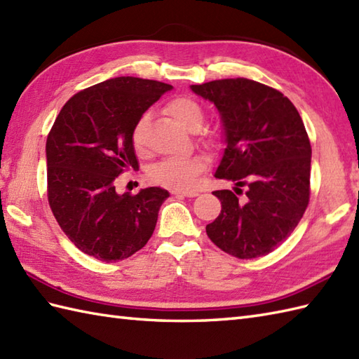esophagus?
<instances>
[{"label": "esophagus", "instance_id": "esophagus-1", "mask_svg": "<svg viewBox=\"0 0 359 359\" xmlns=\"http://www.w3.org/2000/svg\"><path fill=\"white\" fill-rule=\"evenodd\" d=\"M171 193L175 196H185V197L199 196V191H194V189H172Z\"/></svg>", "mask_w": 359, "mask_h": 359}]
</instances>
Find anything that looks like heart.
Wrapping results in <instances>:
<instances>
[{
	"instance_id": "heart-1",
	"label": "heart",
	"mask_w": 359,
	"mask_h": 359,
	"mask_svg": "<svg viewBox=\"0 0 359 359\" xmlns=\"http://www.w3.org/2000/svg\"><path fill=\"white\" fill-rule=\"evenodd\" d=\"M166 112L175 123L188 131H197L203 123L202 106L193 98L177 97L166 104ZM148 116H143L133 131V144L137 151L144 149ZM207 166V160L201 156L171 157L154 165L149 170V179L154 184L174 189H191Z\"/></svg>"
}]
</instances>
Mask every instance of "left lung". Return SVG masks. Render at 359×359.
Masks as SVG:
<instances>
[{"instance_id":"obj_1","label":"left lung","mask_w":359,"mask_h":359,"mask_svg":"<svg viewBox=\"0 0 359 359\" xmlns=\"http://www.w3.org/2000/svg\"><path fill=\"white\" fill-rule=\"evenodd\" d=\"M215 103L225 149L215 177L234 182L215 191L220 215L207 225L208 238L239 259L265 256L299 224L310 199L311 147L299 112L284 94L248 79L191 85ZM248 185L246 201L237 194Z\"/></svg>"}]
</instances>
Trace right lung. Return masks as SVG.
Masks as SVG:
<instances>
[{"label": "right lung", "instance_id": "1", "mask_svg": "<svg viewBox=\"0 0 359 359\" xmlns=\"http://www.w3.org/2000/svg\"><path fill=\"white\" fill-rule=\"evenodd\" d=\"M171 89L137 77L102 81L71 97L48 135L50 210L74 245L98 261L117 262L147 245L170 197L158 187L118 194L114 180L139 168L134 128Z\"/></svg>", "mask_w": 359, "mask_h": 359}]
</instances>
